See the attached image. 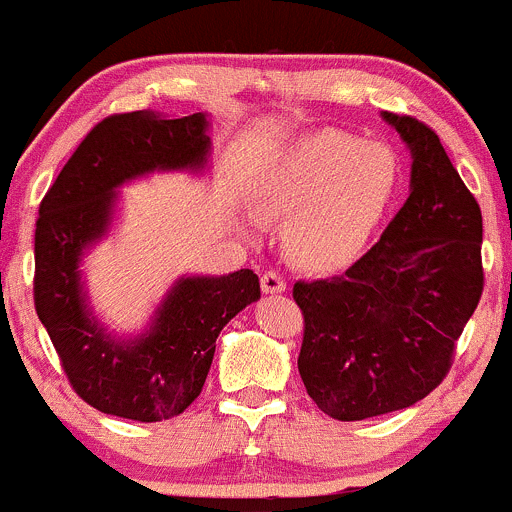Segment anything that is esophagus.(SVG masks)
Returning a JSON list of instances; mask_svg holds the SVG:
<instances>
[{"instance_id": "1", "label": "esophagus", "mask_w": 512, "mask_h": 512, "mask_svg": "<svg viewBox=\"0 0 512 512\" xmlns=\"http://www.w3.org/2000/svg\"><path fill=\"white\" fill-rule=\"evenodd\" d=\"M261 288H263V293H271V295L283 293V290H285V278L280 276L278 271H266L261 276Z\"/></svg>"}]
</instances>
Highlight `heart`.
Returning a JSON list of instances; mask_svg holds the SVG:
<instances>
[{"mask_svg": "<svg viewBox=\"0 0 512 512\" xmlns=\"http://www.w3.org/2000/svg\"><path fill=\"white\" fill-rule=\"evenodd\" d=\"M393 148L344 131L295 141L258 188L263 214L288 222V249L302 266L337 268L371 236L398 188Z\"/></svg>", "mask_w": 512, "mask_h": 512, "instance_id": "b5f03b06", "label": "heart"}]
</instances>
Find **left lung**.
Here are the masks:
<instances>
[{"label":"left lung","mask_w":512,"mask_h":512,"mask_svg":"<svg viewBox=\"0 0 512 512\" xmlns=\"http://www.w3.org/2000/svg\"><path fill=\"white\" fill-rule=\"evenodd\" d=\"M410 148V195L381 239L344 273L298 280L300 378L342 422L415 405L449 373L483 293L476 197L427 124L383 112Z\"/></svg>","instance_id":"obj_1"}]
</instances>
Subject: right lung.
Masks as SVG:
<instances>
[{"label":"right lung","instance_id":"obj_1","mask_svg":"<svg viewBox=\"0 0 512 512\" xmlns=\"http://www.w3.org/2000/svg\"><path fill=\"white\" fill-rule=\"evenodd\" d=\"M202 112L166 119L151 109L112 114L82 139L36 219L34 305L70 386L87 405L136 422L180 415L202 393L214 342L261 298L251 268L175 280L141 337L114 339L92 317L80 261L112 224L117 188L153 170H200L210 153Z\"/></svg>","mask_w":512,"mask_h":512}]
</instances>
